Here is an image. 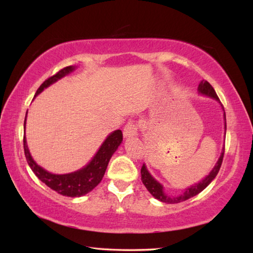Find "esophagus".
Masks as SVG:
<instances>
[{"instance_id":"1","label":"esophagus","mask_w":253,"mask_h":253,"mask_svg":"<svg viewBox=\"0 0 253 253\" xmlns=\"http://www.w3.org/2000/svg\"><path fill=\"white\" fill-rule=\"evenodd\" d=\"M137 130H138V125L135 122H128L126 126L124 127V136L130 137L137 135Z\"/></svg>"}]
</instances>
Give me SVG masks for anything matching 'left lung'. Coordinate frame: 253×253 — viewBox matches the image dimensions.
I'll return each mask as SVG.
<instances>
[{"instance_id": "left-lung-1", "label": "left lung", "mask_w": 253, "mask_h": 253, "mask_svg": "<svg viewBox=\"0 0 253 253\" xmlns=\"http://www.w3.org/2000/svg\"><path fill=\"white\" fill-rule=\"evenodd\" d=\"M199 92L202 93V95L214 98V99L217 100V101H220L215 90H214L212 85L210 84L208 81H201V84H199ZM222 108H223V106H222ZM223 110H224V108H223ZM224 119H225V113H224ZM225 130H226V123H225ZM223 155H224V149L222 151L219 161L216 162V164L213 168V169L211 170V173H210L207 177L203 178L202 181L199 182L198 184H194V185H192L191 187H187L181 195L170 196V195L166 194L164 192V188H163L161 184L158 183L156 179L152 176L151 174H149V172L147 170L145 164H143L142 169H140V174H142V182H143L144 185L146 186L149 193H151L154 196V198L157 199L158 201H161V202H164V203H168V204H174V203L183 202V201H186L188 199L193 198V196H195V195H198L199 193H201V192H202L204 188L207 187L209 184L213 181L214 178H215L217 173H219L221 165H222V161H223Z\"/></svg>"}]
</instances>
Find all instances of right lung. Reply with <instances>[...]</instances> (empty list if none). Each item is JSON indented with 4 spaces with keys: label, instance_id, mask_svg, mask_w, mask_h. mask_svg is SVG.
Returning a JSON list of instances; mask_svg holds the SVG:
<instances>
[{
    "label": "right lung",
    "instance_id": "1",
    "mask_svg": "<svg viewBox=\"0 0 253 253\" xmlns=\"http://www.w3.org/2000/svg\"><path fill=\"white\" fill-rule=\"evenodd\" d=\"M72 70H75L74 66L66 67L58 71L57 74L53 75L52 77H50V78L46 79L44 83L40 85L39 89H38L36 92V96L39 95L44 88L49 87L50 84H52L57 80L61 79L62 77L69 75ZM25 121H27V119H24V128ZM122 142V130L118 129L113 131L108 137H107L105 142L102 143L99 151L97 152L96 155L93 156L91 162L89 163L87 166L77 170V172L62 175L51 174L49 172H46L44 169H42L41 166L38 165L37 163L33 161L32 156L30 155L25 136L23 137V147L25 158H27L29 166L31 168L33 173L37 175L40 181L43 182L46 186H49L51 190L55 191L59 194L70 196V198H79V196H83L89 193V192L92 191L93 188L101 182L111 156H113V154L115 152H116V149L118 148Z\"/></svg>",
    "mask_w": 253,
    "mask_h": 253
}]
</instances>
